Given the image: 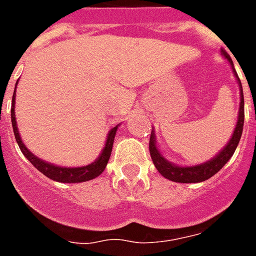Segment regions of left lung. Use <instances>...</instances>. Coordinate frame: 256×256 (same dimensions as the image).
Masks as SVG:
<instances>
[{
    "mask_svg": "<svg viewBox=\"0 0 256 256\" xmlns=\"http://www.w3.org/2000/svg\"><path fill=\"white\" fill-rule=\"evenodd\" d=\"M222 54L230 63L232 68H233V72H234V76L238 80V86H240V108H238V118H237L234 133L232 134V138L229 140V142L226 144L225 148L220 150L215 158H212L211 160L202 163V164H196V166H177V164L167 160L166 158H163L160 150H158V146H156L155 134L152 132L150 138V158L154 160L156 170L160 172L163 177L170 180V181L182 184H193L203 182L206 180H208V178H211L214 174L220 172V168L229 162V159L233 156L234 150H236L238 141L242 138V126H244V94H242V86L240 79L237 76L236 70L233 67V62H232L230 56L225 50H222Z\"/></svg>",
    "mask_w": 256,
    "mask_h": 256,
    "instance_id": "left-lung-1",
    "label": "left lung"
}]
</instances>
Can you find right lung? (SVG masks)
Segmentation results:
<instances>
[{"instance_id":"add662e5","label":"right lung","mask_w":256,"mask_h":256,"mask_svg":"<svg viewBox=\"0 0 256 256\" xmlns=\"http://www.w3.org/2000/svg\"><path fill=\"white\" fill-rule=\"evenodd\" d=\"M14 97H12V108H10V119H12V128H14V138L18 141L20 150L23 152V155L27 158V160L31 162V164L36 167V170L46 176L48 178H50L53 181H58V182H67V184H75V182H84V181H90L93 178L98 177L101 172H104V168L106 167V163L110 160V156H111L112 145H114V138H115V134H116L118 126L112 128L108 133L106 137V142L104 145V150L101 152V155L98 156V159L94 160L93 163H90L88 166L82 167H62V166H54L52 163H48V162L42 160L38 156H36L32 152L27 150L22 138H20L19 130H18V124H16V116H14Z\"/></svg>"}]
</instances>
